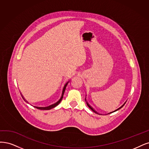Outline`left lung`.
Listing matches in <instances>:
<instances>
[{
    "label": "left lung",
    "instance_id": "left-lung-1",
    "mask_svg": "<svg viewBox=\"0 0 149 149\" xmlns=\"http://www.w3.org/2000/svg\"><path fill=\"white\" fill-rule=\"evenodd\" d=\"M125 103H126V102H125V103H124V104H123V105H122V106H121V107H120V108H118V109H117L116 110H115V111H117V110H118V109H121V108H122V107H123L124 106V104H125ZM87 105H88V107H89V108H90L91 109H92V111H93V112H95V113H97V112H96V111H95V110H94V109H93V108H92V107H91L90 106V105H89V104H88L87 103ZM114 111H113V112H111V113H113V112H114Z\"/></svg>",
    "mask_w": 149,
    "mask_h": 149
}]
</instances>
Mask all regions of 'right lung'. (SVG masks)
Masks as SVG:
<instances>
[{
  "label": "right lung",
  "mask_w": 149,
  "mask_h": 149,
  "mask_svg": "<svg viewBox=\"0 0 149 149\" xmlns=\"http://www.w3.org/2000/svg\"><path fill=\"white\" fill-rule=\"evenodd\" d=\"M68 83H69V81H68V83H66V84H65L64 87V88H63V90H62V96H61V97L60 100L58 101V102H56V103H54V104H53L50 105V106H49V107H36V108L37 109H40L49 110V109H52V108H53L56 107V106H57V105H58V104L60 103V102H61V100H62V98H63V95H64V92H65V88H66V87H67V85H68Z\"/></svg>",
  "instance_id": "obj_1"
}]
</instances>
